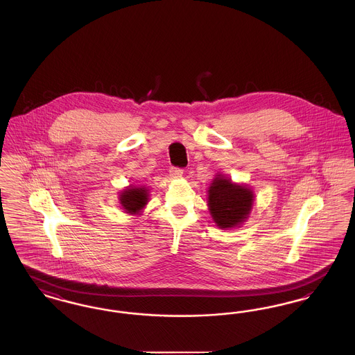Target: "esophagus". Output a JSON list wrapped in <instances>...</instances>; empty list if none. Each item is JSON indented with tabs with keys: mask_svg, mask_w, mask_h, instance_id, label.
<instances>
[{
	"mask_svg": "<svg viewBox=\"0 0 355 355\" xmlns=\"http://www.w3.org/2000/svg\"><path fill=\"white\" fill-rule=\"evenodd\" d=\"M182 174H184V170L180 169V168H171L170 169V175L174 177V178H180V177H182Z\"/></svg>",
	"mask_w": 355,
	"mask_h": 355,
	"instance_id": "34e87169",
	"label": "esophagus"
}]
</instances>
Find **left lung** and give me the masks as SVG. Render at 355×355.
<instances>
[{"label": "left lung", "mask_w": 355, "mask_h": 355, "mask_svg": "<svg viewBox=\"0 0 355 355\" xmlns=\"http://www.w3.org/2000/svg\"><path fill=\"white\" fill-rule=\"evenodd\" d=\"M207 206L211 218L220 229L236 227L248 220L254 203L253 190L233 184L218 174L207 190Z\"/></svg>", "instance_id": "8db88e82"}]
</instances>
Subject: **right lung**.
Segmentation results:
<instances>
[{"label":"right lung","instance_id":"right-lung-1","mask_svg":"<svg viewBox=\"0 0 355 355\" xmlns=\"http://www.w3.org/2000/svg\"><path fill=\"white\" fill-rule=\"evenodd\" d=\"M149 200V191L145 186H129L119 194V203L129 214H138Z\"/></svg>","mask_w":355,"mask_h":355}]
</instances>
